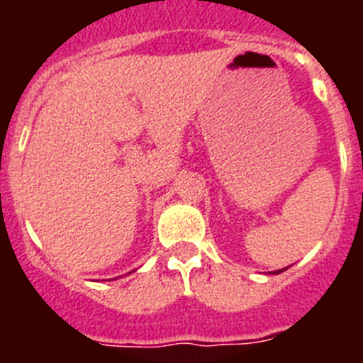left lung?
Returning <instances> with one entry per match:
<instances>
[{
    "label": "left lung",
    "instance_id": "8db88e82",
    "mask_svg": "<svg viewBox=\"0 0 363 363\" xmlns=\"http://www.w3.org/2000/svg\"><path fill=\"white\" fill-rule=\"evenodd\" d=\"M285 269H287V267H285ZM285 269H280V271H272V274H280V272H284Z\"/></svg>",
    "mask_w": 363,
    "mask_h": 363
}]
</instances>
